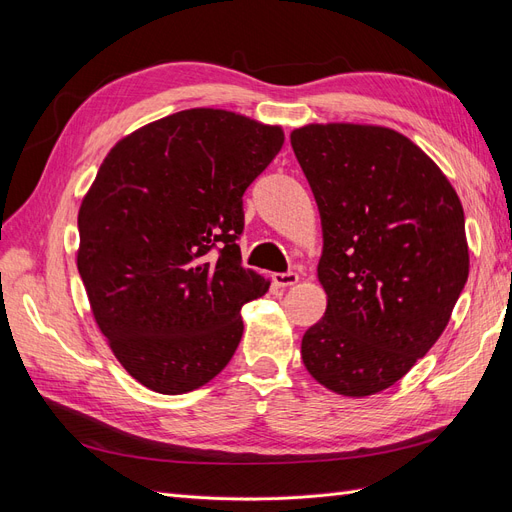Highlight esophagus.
Here are the masks:
<instances>
[{"label": "esophagus", "instance_id": "esophagus-1", "mask_svg": "<svg viewBox=\"0 0 512 512\" xmlns=\"http://www.w3.org/2000/svg\"><path fill=\"white\" fill-rule=\"evenodd\" d=\"M273 282H275V286H280V288H290V286L299 282V273H294V271L273 273Z\"/></svg>", "mask_w": 512, "mask_h": 512}]
</instances>
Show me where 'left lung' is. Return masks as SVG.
<instances>
[{
	"label": "left lung",
	"mask_w": 512,
	"mask_h": 512,
	"mask_svg": "<svg viewBox=\"0 0 512 512\" xmlns=\"http://www.w3.org/2000/svg\"><path fill=\"white\" fill-rule=\"evenodd\" d=\"M322 220L327 312L309 327V374L346 397L389 389L446 329L468 282L453 185L404 134L329 123L290 134Z\"/></svg>",
	"instance_id": "left-lung-1"
}]
</instances>
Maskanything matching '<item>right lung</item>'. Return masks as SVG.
I'll return each instance as SVG.
<instances>
[{"instance_id":"1","label":"right lung","mask_w":512,"mask_h":512,"mask_svg":"<svg viewBox=\"0 0 512 512\" xmlns=\"http://www.w3.org/2000/svg\"><path fill=\"white\" fill-rule=\"evenodd\" d=\"M282 145V128L192 108L104 158L79 211L76 262L100 331L147 389L194 391L235 354L241 307L269 290L241 262L243 194Z\"/></svg>"}]
</instances>
